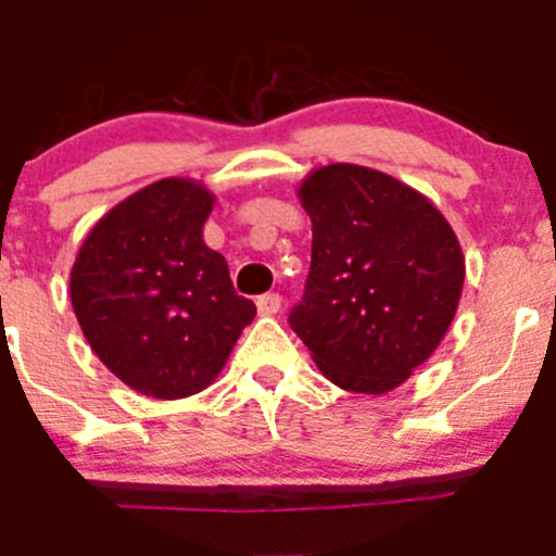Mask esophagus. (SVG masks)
I'll use <instances>...</instances> for the list:
<instances>
[{
	"label": "esophagus",
	"instance_id": "obj_1",
	"mask_svg": "<svg viewBox=\"0 0 556 556\" xmlns=\"http://www.w3.org/2000/svg\"><path fill=\"white\" fill-rule=\"evenodd\" d=\"M279 307H282V299H279V293H263V296H257V313L260 315H277Z\"/></svg>",
	"mask_w": 556,
	"mask_h": 556
}]
</instances>
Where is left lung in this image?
I'll return each instance as SVG.
<instances>
[{"mask_svg":"<svg viewBox=\"0 0 556 556\" xmlns=\"http://www.w3.org/2000/svg\"><path fill=\"white\" fill-rule=\"evenodd\" d=\"M313 260L290 327L324 377L352 393H388L432 357L465 279L457 235L409 185L332 163L299 188Z\"/></svg>","mask_w":556,"mask_h":556,"instance_id":"8db88e82","label":"left lung"}]
</instances>
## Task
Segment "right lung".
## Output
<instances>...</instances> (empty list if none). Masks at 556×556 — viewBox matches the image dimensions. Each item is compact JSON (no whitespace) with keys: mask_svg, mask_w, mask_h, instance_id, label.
Returning <instances> with one entry per match:
<instances>
[{"mask_svg":"<svg viewBox=\"0 0 556 556\" xmlns=\"http://www.w3.org/2000/svg\"><path fill=\"white\" fill-rule=\"evenodd\" d=\"M213 202L193 179H160L99 218L74 260L85 340L143 396L207 388L257 313L235 293L227 260L202 241Z\"/></svg>","mask_w":556,"mask_h":556,"instance_id":"right-lung-1","label":"right lung"}]
</instances>
